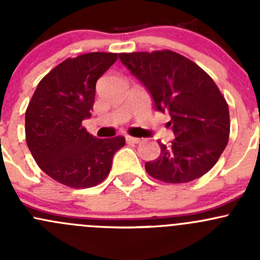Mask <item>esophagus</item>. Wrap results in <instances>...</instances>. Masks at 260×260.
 I'll return each instance as SVG.
<instances>
[{
    "label": "esophagus",
    "mask_w": 260,
    "mask_h": 260,
    "mask_svg": "<svg viewBox=\"0 0 260 260\" xmlns=\"http://www.w3.org/2000/svg\"><path fill=\"white\" fill-rule=\"evenodd\" d=\"M125 141H127L128 143H140V142H141L140 138L131 137V136H127V137H125Z\"/></svg>",
    "instance_id": "34e87169"
}]
</instances>
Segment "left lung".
<instances>
[{
    "mask_svg": "<svg viewBox=\"0 0 260 260\" xmlns=\"http://www.w3.org/2000/svg\"><path fill=\"white\" fill-rule=\"evenodd\" d=\"M119 59L146 86L157 111L169 112L176 137L170 146L158 141L161 153L146 162L147 174L162 182L183 183L210 171L230 133L229 107L210 75L171 50L123 52Z\"/></svg>",
    "mask_w": 260,
    "mask_h": 260,
    "instance_id": "8db88e82",
    "label": "left lung"
}]
</instances>
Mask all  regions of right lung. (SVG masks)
<instances>
[{
    "label": "right lung",
    "mask_w": 260,
    "mask_h": 260,
    "mask_svg": "<svg viewBox=\"0 0 260 260\" xmlns=\"http://www.w3.org/2000/svg\"><path fill=\"white\" fill-rule=\"evenodd\" d=\"M118 54L69 57L41 79L25 114L26 143L48 176L73 188L93 187L109 175L122 136L98 140L81 125L90 118L96 80Z\"/></svg>",
    "instance_id": "1"
}]
</instances>
